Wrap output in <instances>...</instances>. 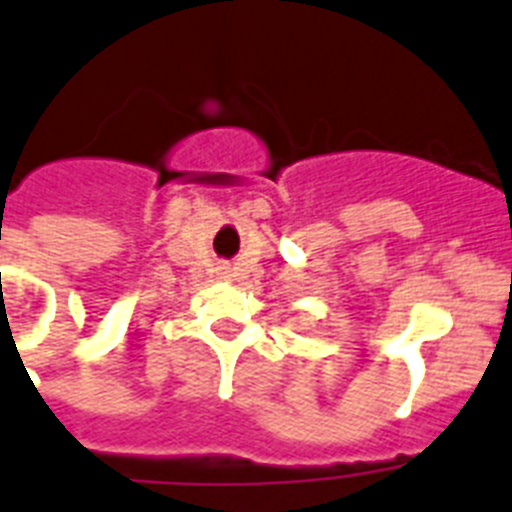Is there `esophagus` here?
<instances>
[{
	"label": "esophagus",
	"instance_id": "1",
	"mask_svg": "<svg viewBox=\"0 0 512 512\" xmlns=\"http://www.w3.org/2000/svg\"><path fill=\"white\" fill-rule=\"evenodd\" d=\"M223 273H231V270H229V268H223Z\"/></svg>",
	"mask_w": 512,
	"mask_h": 512
}]
</instances>
